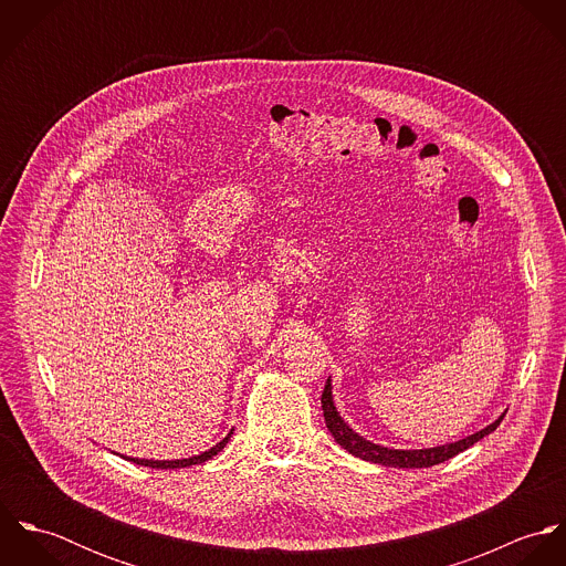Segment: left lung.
Segmentation results:
<instances>
[{"instance_id":"obj_1","label":"left lung","mask_w":566,"mask_h":566,"mask_svg":"<svg viewBox=\"0 0 566 566\" xmlns=\"http://www.w3.org/2000/svg\"><path fill=\"white\" fill-rule=\"evenodd\" d=\"M323 413L324 422L331 431V436L335 438V442L339 447H344L348 453H353L355 458H361L366 462H375V464H384V467H399V469H429V467H436V464H442L447 460H451L453 455L467 451L469 447H473L475 442H480L484 436L492 433L499 422L503 420L496 418L492 424H488L482 431L464 438V440H458V442H451V444H442V447H433V449H418V451H399V449H388V447H379L361 436H357L337 413L335 405H333V397H331V379H326V386L323 390Z\"/></svg>"}]
</instances>
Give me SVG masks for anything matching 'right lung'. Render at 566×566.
<instances>
[{
  "mask_svg": "<svg viewBox=\"0 0 566 566\" xmlns=\"http://www.w3.org/2000/svg\"><path fill=\"white\" fill-rule=\"evenodd\" d=\"M231 433H233V431H231ZM231 433H229L222 442H218L213 449H209V451H205V453H200V455L187 458V460H171V462H161V460H137V458H126V460H130V462H135V464H142V467H150V469H185V467L202 464V462L211 460L213 455H218V453L227 447V442L231 440Z\"/></svg>",
  "mask_w": 566,
  "mask_h": 566,
  "instance_id": "1",
  "label": "right lung"
}]
</instances>
